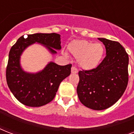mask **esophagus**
<instances>
[{
	"instance_id": "obj_1",
	"label": "esophagus",
	"mask_w": 134,
	"mask_h": 134,
	"mask_svg": "<svg viewBox=\"0 0 134 134\" xmlns=\"http://www.w3.org/2000/svg\"><path fill=\"white\" fill-rule=\"evenodd\" d=\"M71 71L72 74H77L78 73V69L76 68L75 67H71Z\"/></svg>"
}]
</instances>
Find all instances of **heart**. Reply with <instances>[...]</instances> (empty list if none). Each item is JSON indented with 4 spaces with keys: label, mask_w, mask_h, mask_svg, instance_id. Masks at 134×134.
<instances>
[{
    "label": "heart",
    "mask_w": 134,
    "mask_h": 134,
    "mask_svg": "<svg viewBox=\"0 0 134 134\" xmlns=\"http://www.w3.org/2000/svg\"><path fill=\"white\" fill-rule=\"evenodd\" d=\"M69 53L78 60L82 69L91 70L98 67L104 53V48L102 44L86 40H74L68 45Z\"/></svg>",
    "instance_id": "obj_1"
}]
</instances>
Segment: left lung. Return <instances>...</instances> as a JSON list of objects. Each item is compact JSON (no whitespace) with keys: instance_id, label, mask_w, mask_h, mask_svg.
I'll list each match as a JSON object with an SVG mask.
<instances>
[{"instance_id":"8db88e82","label":"left lung","mask_w":134,"mask_h":134,"mask_svg":"<svg viewBox=\"0 0 134 134\" xmlns=\"http://www.w3.org/2000/svg\"><path fill=\"white\" fill-rule=\"evenodd\" d=\"M105 46L106 55L95 69L79 71L76 91L80 102L93 110L113 106L127 88L129 55L118 42L98 38Z\"/></svg>"}]
</instances>
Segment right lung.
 Segmentation results:
<instances>
[{
    "label": "right lung",
    "mask_w": 134,
    "mask_h": 134,
    "mask_svg": "<svg viewBox=\"0 0 134 134\" xmlns=\"http://www.w3.org/2000/svg\"><path fill=\"white\" fill-rule=\"evenodd\" d=\"M35 42L44 45L53 54L61 48L60 35L57 33H35L18 39L12 46L6 69L7 86L21 104L39 107L51 102L60 84L71 74V64L60 66L51 62L36 74L24 71L20 65V56L25 48Z\"/></svg>",
    "instance_id": "obj_1"
}]
</instances>
